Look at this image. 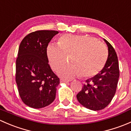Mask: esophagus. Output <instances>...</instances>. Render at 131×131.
<instances>
[{
  "label": "esophagus",
  "instance_id": "34e87169",
  "mask_svg": "<svg viewBox=\"0 0 131 131\" xmlns=\"http://www.w3.org/2000/svg\"><path fill=\"white\" fill-rule=\"evenodd\" d=\"M68 82H70V80H64V79H61L60 80V82L61 83H67Z\"/></svg>",
  "mask_w": 131,
  "mask_h": 131
}]
</instances>
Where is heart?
I'll use <instances>...</instances> for the list:
<instances>
[{
    "label": "heart",
    "mask_w": 131,
    "mask_h": 131,
    "mask_svg": "<svg viewBox=\"0 0 131 131\" xmlns=\"http://www.w3.org/2000/svg\"><path fill=\"white\" fill-rule=\"evenodd\" d=\"M58 44L49 45L47 55L51 68L58 71L68 63L72 56V67L59 72L67 79L82 75L91 78L97 75L106 64L108 51L104 43L88 35L64 34L58 40Z\"/></svg>",
    "instance_id": "1"
}]
</instances>
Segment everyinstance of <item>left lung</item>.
<instances>
[{"label":"left lung","instance_id":"obj_1","mask_svg":"<svg viewBox=\"0 0 131 131\" xmlns=\"http://www.w3.org/2000/svg\"><path fill=\"white\" fill-rule=\"evenodd\" d=\"M108 47V57L102 70L88 79L77 98L82 106L94 111L104 109L112 101L117 90L119 78V66L113 46L104 39Z\"/></svg>","mask_w":131,"mask_h":131}]
</instances>
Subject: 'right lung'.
<instances>
[{
    "mask_svg": "<svg viewBox=\"0 0 131 131\" xmlns=\"http://www.w3.org/2000/svg\"><path fill=\"white\" fill-rule=\"evenodd\" d=\"M58 34L55 30H37L25 36L19 45L16 82L21 99L31 108L48 106L56 97L59 79L49 64L47 47Z\"/></svg>",
    "mask_w": 131,
    "mask_h": 131,
    "instance_id": "1",
    "label": "right lung"
}]
</instances>
